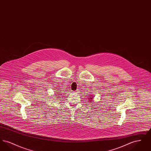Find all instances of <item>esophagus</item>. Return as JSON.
I'll list each match as a JSON object with an SVG mask.
<instances>
[{
    "instance_id": "1",
    "label": "esophagus",
    "mask_w": 151,
    "mask_h": 151,
    "mask_svg": "<svg viewBox=\"0 0 151 151\" xmlns=\"http://www.w3.org/2000/svg\"><path fill=\"white\" fill-rule=\"evenodd\" d=\"M79 89H77L75 92V93H78V92H79Z\"/></svg>"
}]
</instances>
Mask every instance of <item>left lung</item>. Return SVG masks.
<instances>
[{
  "label": "left lung",
  "mask_w": 151,
  "mask_h": 151,
  "mask_svg": "<svg viewBox=\"0 0 151 151\" xmlns=\"http://www.w3.org/2000/svg\"><path fill=\"white\" fill-rule=\"evenodd\" d=\"M89 98L91 100V101H93L92 100L93 99V96H92V94H91V96H90V97H89Z\"/></svg>",
  "instance_id": "1"
}]
</instances>
